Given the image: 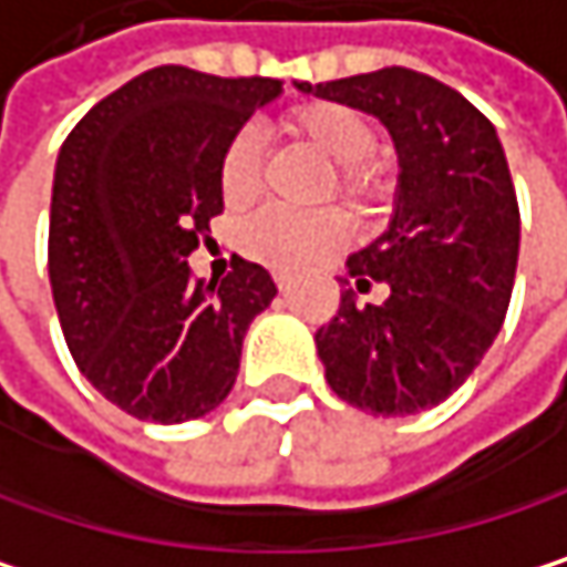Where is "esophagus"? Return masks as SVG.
<instances>
[{
	"mask_svg": "<svg viewBox=\"0 0 567 567\" xmlns=\"http://www.w3.org/2000/svg\"><path fill=\"white\" fill-rule=\"evenodd\" d=\"M275 286H278L281 292H289V289H292V275H289V271H275Z\"/></svg>",
	"mask_w": 567,
	"mask_h": 567,
	"instance_id": "34e87169",
	"label": "esophagus"
}]
</instances>
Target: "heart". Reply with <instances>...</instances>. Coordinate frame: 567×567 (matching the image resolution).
<instances>
[{
	"label": "heart",
	"mask_w": 567,
	"mask_h": 567,
	"mask_svg": "<svg viewBox=\"0 0 567 567\" xmlns=\"http://www.w3.org/2000/svg\"><path fill=\"white\" fill-rule=\"evenodd\" d=\"M286 128L309 142L319 155L339 165V185L349 195H372L375 172L362 162L375 148L372 122L342 102H306L286 115ZM261 185V138L255 128H238L218 162V188L228 205H248ZM352 238V221L342 208L289 212L281 205H265L251 212L238 228V248L271 268H302L326 251Z\"/></svg>",
	"instance_id": "heart-1"
}]
</instances>
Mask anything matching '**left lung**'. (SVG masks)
Returning <instances> with one entry per match:
<instances>
[{"instance_id": "obj_1", "label": "left lung", "mask_w": 567, "mask_h": 567, "mask_svg": "<svg viewBox=\"0 0 567 567\" xmlns=\"http://www.w3.org/2000/svg\"><path fill=\"white\" fill-rule=\"evenodd\" d=\"M302 95L379 118L399 155L389 228L349 255L355 289L385 281V302L342 292L316 332L332 392L382 419L445 402L492 349L515 286L518 198L495 125L455 89L392 65Z\"/></svg>"}]
</instances>
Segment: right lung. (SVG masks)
<instances>
[{"label": "right lung", "mask_w": 567, "mask_h": 567, "mask_svg": "<svg viewBox=\"0 0 567 567\" xmlns=\"http://www.w3.org/2000/svg\"><path fill=\"white\" fill-rule=\"evenodd\" d=\"M278 95V79L158 65L92 105L59 148L49 281L62 336L95 392L142 422L218 409L251 319L278 292L238 255L225 278L188 271L221 212L228 138Z\"/></svg>", "instance_id": "obj_1"}]
</instances>
